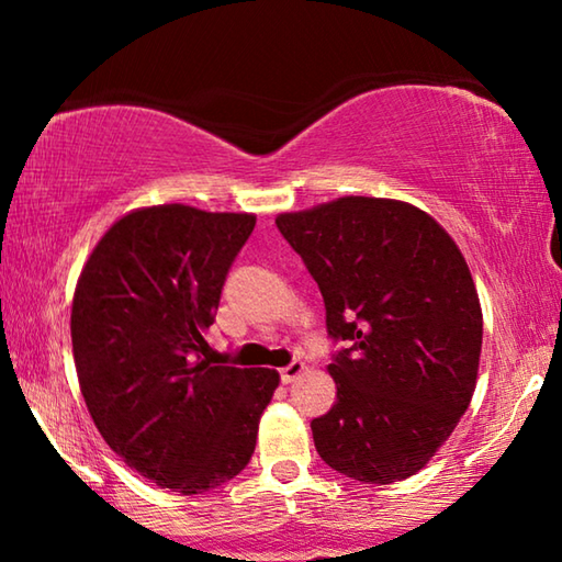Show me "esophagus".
Masks as SVG:
<instances>
[{
	"label": "esophagus",
	"instance_id": "34e87169",
	"mask_svg": "<svg viewBox=\"0 0 562 562\" xmlns=\"http://www.w3.org/2000/svg\"><path fill=\"white\" fill-rule=\"evenodd\" d=\"M302 372H304V364H302V361H300V359H292L288 367H282V369H280V379H282L284 384H292L294 379H297Z\"/></svg>",
	"mask_w": 562,
	"mask_h": 562
}]
</instances>
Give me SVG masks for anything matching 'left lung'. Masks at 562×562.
<instances>
[{
  "label": "left lung",
  "mask_w": 562,
  "mask_h": 562,
  "mask_svg": "<svg viewBox=\"0 0 562 562\" xmlns=\"http://www.w3.org/2000/svg\"><path fill=\"white\" fill-rule=\"evenodd\" d=\"M278 231L315 278L337 402L312 418L322 461L361 483L414 475L471 404L483 319L469 265L418 207L349 195L284 213Z\"/></svg>",
  "instance_id": "8db88e82"
}]
</instances>
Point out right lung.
<instances>
[{
	"label": "right lung",
	"instance_id": "add662e5",
	"mask_svg": "<svg viewBox=\"0 0 562 562\" xmlns=\"http://www.w3.org/2000/svg\"><path fill=\"white\" fill-rule=\"evenodd\" d=\"M255 215L156 205L93 247L76 284L71 345L83 402L113 451L160 488L193 496L252 459L274 369L207 359L223 284Z\"/></svg>",
	"mask_w": 562,
	"mask_h": 562
}]
</instances>
